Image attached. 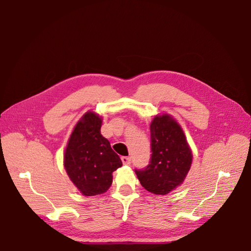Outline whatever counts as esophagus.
Returning <instances> with one entry per match:
<instances>
[{
    "mask_svg": "<svg viewBox=\"0 0 251 251\" xmlns=\"http://www.w3.org/2000/svg\"><path fill=\"white\" fill-rule=\"evenodd\" d=\"M121 159L124 165H130V163H131V159L129 156H122Z\"/></svg>",
    "mask_w": 251,
    "mask_h": 251,
    "instance_id": "1",
    "label": "esophagus"
}]
</instances>
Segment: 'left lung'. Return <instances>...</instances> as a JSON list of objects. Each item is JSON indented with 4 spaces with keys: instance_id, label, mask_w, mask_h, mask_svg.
<instances>
[{
    "instance_id": "obj_1",
    "label": "left lung",
    "mask_w": 251,
    "mask_h": 251,
    "mask_svg": "<svg viewBox=\"0 0 251 251\" xmlns=\"http://www.w3.org/2000/svg\"><path fill=\"white\" fill-rule=\"evenodd\" d=\"M150 130V162L135 173L146 190L165 195L183 182L192 164V152L181 127L169 115L154 117Z\"/></svg>"
}]
</instances>
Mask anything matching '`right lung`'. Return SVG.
I'll use <instances>...</instances> for the list:
<instances>
[{
	"mask_svg": "<svg viewBox=\"0 0 251 251\" xmlns=\"http://www.w3.org/2000/svg\"><path fill=\"white\" fill-rule=\"evenodd\" d=\"M101 119L87 112L74 127L65 153V167L72 182L86 196L104 193L112 173L122 166L120 156L100 134Z\"/></svg>",
	"mask_w": 251,
	"mask_h": 251,
	"instance_id": "1",
	"label": "right lung"
}]
</instances>
